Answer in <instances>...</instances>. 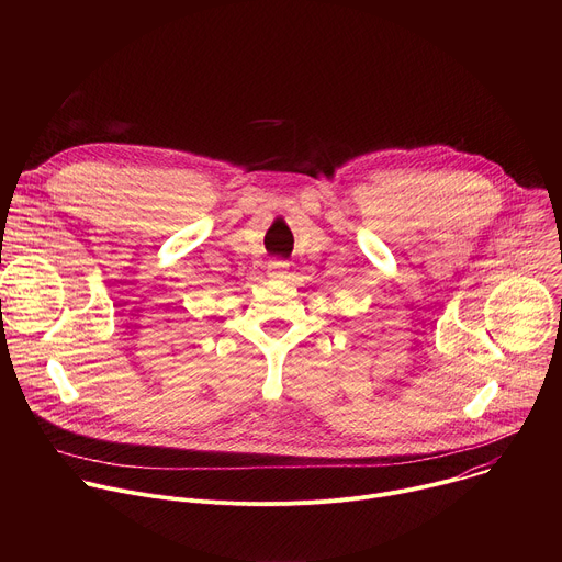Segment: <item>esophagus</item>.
Masks as SVG:
<instances>
[{
    "instance_id": "obj_1",
    "label": "esophagus",
    "mask_w": 562,
    "mask_h": 562,
    "mask_svg": "<svg viewBox=\"0 0 562 562\" xmlns=\"http://www.w3.org/2000/svg\"><path fill=\"white\" fill-rule=\"evenodd\" d=\"M286 273H289V265H286V262L276 260V262L269 265V276H273V278H284Z\"/></svg>"
}]
</instances>
